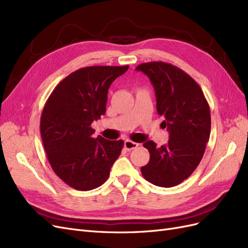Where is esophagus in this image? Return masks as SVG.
Listing matches in <instances>:
<instances>
[{"mask_svg": "<svg viewBox=\"0 0 248 248\" xmlns=\"http://www.w3.org/2000/svg\"><path fill=\"white\" fill-rule=\"evenodd\" d=\"M124 147L126 148V150H133V149H136V148H138L139 147V144H137V142H134V141H132V140H125V142H124Z\"/></svg>", "mask_w": 248, "mask_h": 248, "instance_id": "obj_1", "label": "esophagus"}]
</instances>
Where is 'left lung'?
Instances as JSON below:
<instances>
[{"instance_id":"left-lung-1","label":"left lung","mask_w":248,"mask_h":248,"mask_svg":"<svg viewBox=\"0 0 248 248\" xmlns=\"http://www.w3.org/2000/svg\"><path fill=\"white\" fill-rule=\"evenodd\" d=\"M155 90L156 108L168 128V144L156 147L148 140L150 160L140 168L144 178L156 186L172 187L188 178L201 162L211 131L209 104L198 82L185 71L164 62L140 64Z\"/></svg>"}]
</instances>
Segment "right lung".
I'll list each match as a JSON object with an SVG mask.
<instances>
[{"label":"right lung","instance_id":"right-lung-1","mask_svg":"<svg viewBox=\"0 0 248 248\" xmlns=\"http://www.w3.org/2000/svg\"><path fill=\"white\" fill-rule=\"evenodd\" d=\"M129 68L89 66L70 73L43 108L40 132L55 174L72 188H97L107 181L124 141L93 137L91 124L106 114L108 88Z\"/></svg>","mask_w":248,"mask_h":248}]
</instances>
